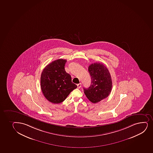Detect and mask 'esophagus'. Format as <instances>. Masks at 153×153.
<instances>
[{"mask_svg": "<svg viewBox=\"0 0 153 153\" xmlns=\"http://www.w3.org/2000/svg\"><path fill=\"white\" fill-rule=\"evenodd\" d=\"M77 85L78 88H81V83H79V84H78Z\"/></svg>", "mask_w": 153, "mask_h": 153, "instance_id": "obj_1", "label": "esophagus"}]
</instances>
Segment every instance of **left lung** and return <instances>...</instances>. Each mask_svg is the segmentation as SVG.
I'll use <instances>...</instances> for the list:
<instances>
[{"instance_id": "8db88e82", "label": "left lung", "mask_w": 153, "mask_h": 153, "mask_svg": "<svg viewBox=\"0 0 153 153\" xmlns=\"http://www.w3.org/2000/svg\"><path fill=\"white\" fill-rule=\"evenodd\" d=\"M88 70L91 84L88 88H83L84 93L90 101L98 103L110 94L112 86L111 75L108 69L101 63L91 64Z\"/></svg>"}]
</instances>
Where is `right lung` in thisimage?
Here are the masks:
<instances>
[{
	"label": "right lung",
	"mask_w": 153,
	"mask_h": 153,
	"mask_svg": "<svg viewBox=\"0 0 153 153\" xmlns=\"http://www.w3.org/2000/svg\"><path fill=\"white\" fill-rule=\"evenodd\" d=\"M67 60L59 59L48 64L41 76V87L44 96L54 104L62 103L71 91L77 88L65 69Z\"/></svg>",
	"instance_id": "1"
}]
</instances>
